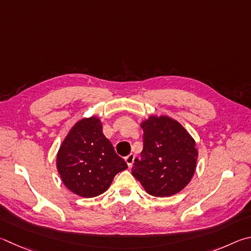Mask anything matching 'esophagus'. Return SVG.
Returning <instances> with one entry per match:
<instances>
[{"instance_id": "34e87169", "label": "esophagus", "mask_w": 251, "mask_h": 251, "mask_svg": "<svg viewBox=\"0 0 251 251\" xmlns=\"http://www.w3.org/2000/svg\"><path fill=\"white\" fill-rule=\"evenodd\" d=\"M134 159H135V155L134 154H132V153H131V154H129L128 156H126V164H128V166L129 168H131V166H132V164H133V162H134Z\"/></svg>"}]
</instances>
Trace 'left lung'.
<instances>
[{"label": "left lung", "instance_id": "1", "mask_svg": "<svg viewBox=\"0 0 251 251\" xmlns=\"http://www.w3.org/2000/svg\"><path fill=\"white\" fill-rule=\"evenodd\" d=\"M143 150L134 160L132 175L149 194L172 196L181 192L194 175L196 143L177 121L152 116L141 123Z\"/></svg>", "mask_w": 251, "mask_h": 251}]
</instances>
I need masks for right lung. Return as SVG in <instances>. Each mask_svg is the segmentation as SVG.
Here are the masks:
<instances>
[{"label": "right lung", "mask_w": 251, "mask_h": 251, "mask_svg": "<svg viewBox=\"0 0 251 251\" xmlns=\"http://www.w3.org/2000/svg\"><path fill=\"white\" fill-rule=\"evenodd\" d=\"M126 168L96 117L78 121L57 154V170L65 186L81 197L102 194L116 174Z\"/></svg>", "instance_id": "add662e5"}]
</instances>
